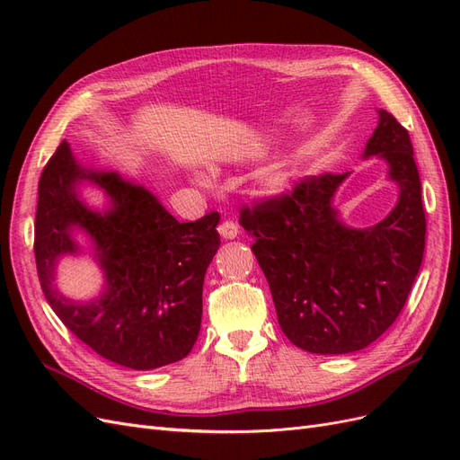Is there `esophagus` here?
Instances as JSON below:
<instances>
[{
  "label": "esophagus",
  "mask_w": 460,
  "mask_h": 460,
  "mask_svg": "<svg viewBox=\"0 0 460 460\" xmlns=\"http://www.w3.org/2000/svg\"><path fill=\"white\" fill-rule=\"evenodd\" d=\"M217 230H218V234H220L222 238H225V240H234V238H238V234H240V226L235 225V222H232V220L220 222Z\"/></svg>",
  "instance_id": "1"
}]
</instances>
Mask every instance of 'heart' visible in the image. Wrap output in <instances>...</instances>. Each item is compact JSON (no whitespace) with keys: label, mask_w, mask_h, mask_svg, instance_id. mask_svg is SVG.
<instances>
[{"label":"heart","mask_w":460,"mask_h":460,"mask_svg":"<svg viewBox=\"0 0 460 460\" xmlns=\"http://www.w3.org/2000/svg\"><path fill=\"white\" fill-rule=\"evenodd\" d=\"M288 180H289V176H288L286 171L276 169V171H270V172L267 174V178H264V182H267V188H269V190L280 191L282 188H286Z\"/></svg>","instance_id":"b5f03b06"}]
</instances>
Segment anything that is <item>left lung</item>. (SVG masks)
<instances>
[{"label":"left lung","mask_w":460,"mask_h":460,"mask_svg":"<svg viewBox=\"0 0 460 460\" xmlns=\"http://www.w3.org/2000/svg\"><path fill=\"white\" fill-rule=\"evenodd\" d=\"M363 159L382 157L399 199L370 228L343 225L333 196L351 172L307 176L282 196L243 207L259 267L286 338L318 355L365 349L395 323L420 270L426 217L409 132L378 109Z\"/></svg>","instance_id":"8db88e82"}]
</instances>
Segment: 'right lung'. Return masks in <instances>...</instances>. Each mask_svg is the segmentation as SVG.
Here are the masks:
<instances>
[{
    "instance_id": "obj_1",
    "label": "right lung",
    "mask_w": 460,
    "mask_h": 460,
    "mask_svg": "<svg viewBox=\"0 0 460 460\" xmlns=\"http://www.w3.org/2000/svg\"><path fill=\"white\" fill-rule=\"evenodd\" d=\"M84 179L110 196L103 212L79 199ZM218 220L213 211L178 222L144 186L113 171L84 169L63 140L38 184L34 255L41 291L61 323L111 363L134 370L176 363L199 336ZM75 229L93 240L106 276L104 294L92 302L68 300L52 284L58 257L79 251Z\"/></svg>"
}]
</instances>
